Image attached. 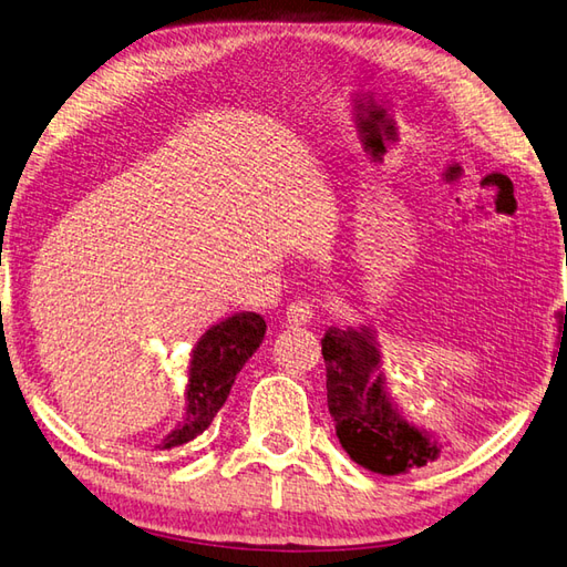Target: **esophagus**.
<instances>
[{"mask_svg": "<svg viewBox=\"0 0 567 567\" xmlns=\"http://www.w3.org/2000/svg\"><path fill=\"white\" fill-rule=\"evenodd\" d=\"M312 318H316V308L308 300H296L286 308V320L291 324H308Z\"/></svg>", "mask_w": 567, "mask_h": 567, "instance_id": "1", "label": "esophagus"}]
</instances>
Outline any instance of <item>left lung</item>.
<instances>
[{
    "instance_id": "left-lung-1",
    "label": "left lung",
    "mask_w": 567,
    "mask_h": 567,
    "mask_svg": "<svg viewBox=\"0 0 567 567\" xmlns=\"http://www.w3.org/2000/svg\"><path fill=\"white\" fill-rule=\"evenodd\" d=\"M327 408L337 439L349 458L367 471L400 475L432 463L439 446L432 436L402 420L383 390L381 354L371 332L327 330Z\"/></svg>"
}]
</instances>
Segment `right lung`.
<instances>
[{
    "label": "right lung",
    "instance_id": "obj_1",
    "mask_svg": "<svg viewBox=\"0 0 567 567\" xmlns=\"http://www.w3.org/2000/svg\"><path fill=\"white\" fill-rule=\"evenodd\" d=\"M264 332H267V322L261 316L237 312V316L213 324L198 339L192 354V373H188L184 422L165 439L162 449L194 442L198 434L208 430V424L230 395L235 375L261 344Z\"/></svg>",
    "mask_w": 567,
    "mask_h": 567
}]
</instances>
